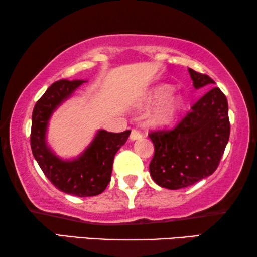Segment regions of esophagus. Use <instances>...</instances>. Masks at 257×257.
Here are the masks:
<instances>
[{"instance_id":"esophagus-1","label":"esophagus","mask_w":257,"mask_h":257,"mask_svg":"<svg viewBox=\"0 0 257 257\" xmlns=\"http://www.w3.org/2000/svg\"><path fill=\"white\" fill-rule=\"evenodd\" d=\"M142 137H143V135L139 131H137V130H132L131 135H130V139H131V140H137V139L142 138Z\"/></svg>"}]
</instances>
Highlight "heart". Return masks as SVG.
Instances as JSON below:
<instances>
[{"instance_id": "1", "label": "heart", "mask_w": 257, "mask_h": 257, "mask_svg": "<svg viewBox=\"0 0 257 257\" xmlns=\"http://www.w3.org/2000/svg\"><path fill=\"white\" fill-rule=\"evenodd\" d=\"M172 89L170 86H160L153 91V93L147 98L145 108L154 107L159 103L151 114L150 120L156 126H167L174 121V119L180 113L184 101L179 96H169Z\"/></svg>"}]
</instances>
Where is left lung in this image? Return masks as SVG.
I'll return each instance as SVG.
<instances>
[{
  "label": "left lung",
  "mask_w": 257,
  "mask_h": 257,
  "mask_svg": "<svg viewBox=\"0 0 257 257\" xmlns=\"http://www.w3.org/2000/svg\"><path fill=\"white\" fill-rule=\"evenodd\" d=\"M188 72L195 89L215 84L207 75L192 69ZM229 133L227 98L219 87H212L174 130L151 133V177L168 189L187 187L209 177L219 166Z\"/></svg>",
  "instance_id": "8db88e82"
}]
</instances>
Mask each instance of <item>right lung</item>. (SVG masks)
Returning a JSON list of instances; mask_svg holds the SVG:
<instances>
[{
	"label": "right lung",
	"instance_id": "obj_1",
	"mask_svg": "<svg viewBox=\"0 0 257 257\" xmlns=\"http://www.w3.org/2000/svg\"><path fill=\"white\" fill-rule=\"evenodd\" d=\"M85 80L62 79L52 84L35 105L30 144L35 159L51 184L59 191L84 198L105 191L111 180L112 165L118 150L131 131L112 133L98 130L90 145L73 159H63L48 145L47 132L51 115Z\"/></svg>",
	"mask_w": 257,
	"mask_h": 257
}]
</instances>
